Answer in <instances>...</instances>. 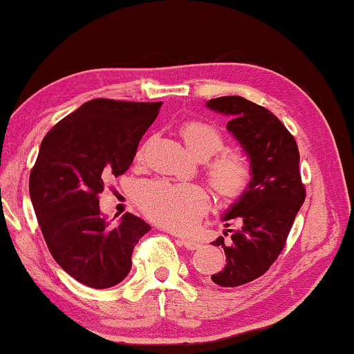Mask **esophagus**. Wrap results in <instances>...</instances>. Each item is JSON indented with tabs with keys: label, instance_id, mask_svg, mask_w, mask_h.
<instances>
[{
	"label": "esophagus",
	"instance_id": "esophagus-1",
	"mask_svg": "<svg viewBox=\"0 0 354 354\" xmlns=\"http://www.w3.org/2000/svg\"><path fill=\"white\" fill-rule=\"evenodd\" d=\"M181 243H183L184 247L187 248V250H198V248H201V243L196 242V241H192V239L181 237Z\"/></svg>",
	"mask_w": 354,
	"mask_h": 354
}]
</instances>
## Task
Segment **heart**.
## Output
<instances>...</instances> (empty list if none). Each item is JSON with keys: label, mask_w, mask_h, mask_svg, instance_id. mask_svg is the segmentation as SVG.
Here are the masks:
<instances>
[{"label": "heart", "mask_w": 354, "mask_h": 354, "mask_svg": "<svg viewBox=\"0 0 354 354\" xmlns=\"http://www.w3.org/2000/svg\"><path fill=\"white\" fill-rule=\"evenodd\" d=\"M179 133L189 151L200 159L211 158L225 145L221 131L207 122L189 120L181 124ZM140 156L142 151H139V158ZM207 175L218 195L237 198L247 190L251 181V165L242 153L225 151L211 160ZM137 203L156 223L175 231H185L190 230L206 211L209 200L206 192L196 185L148 181L139 187Z\"/></svg>", "instance_id": "obj_1"}]
</instances>
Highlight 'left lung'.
<instances>
[{"mask_svg":"<svg viewBox=\"0 0 354 354\" xmlns=\"http://www.w3.org/2000/svg\"><path fill=\"white\" fill-rule=\"evenodd\" d=\"M206 106L230 117L226 128L251 165L247 190L223 215V221L237 223L234 232L227 230L232 232L231 245H225L223 237L212 242L221 245L226 254L225 268L212 274V281L221 287H237L262 277L277 261L306 189L299 175L297 142L278 117L236 95L209 100Z\"/></svg>","mask_w":354,"mask_h":354,"instance_id":"1","label":"left lung"}]
</instances>
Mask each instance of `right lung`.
<instances>
[{
  "instance_id": "add662e5",
  "label": "right lung",
  "mask_w": 354,
  "mask_h": 354,
  "mask_svg": "<svg viewBox=\"0 0 354 354\" xmlns=\"http://www.w3.org/2000/svg\"><path fill=\"white\" fill-rule=\"evenodd\" d=\"M160 106L162 101L91 100L41 140L29 195L51 256L81 284L107 289L122 283L134 247L151 230L129 212L111 226L101 215L98 195L133 164Z\"/></svg>"
}]
</instances>
